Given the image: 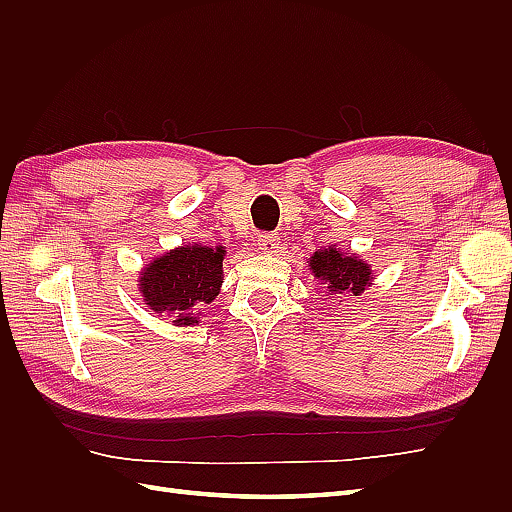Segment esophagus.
Listing matches in <instances>:
<instances>
[{
    "label": "esophagus",
    "mask_w": 512,
    "mask_h": 512,
    "mask_svg": "<svg viewBox=\"0 0 512 512\" xmlns=\"http://www.w3.org/2000/svg\"><path fill=\"white\" fill-rule=\"evenodd\" d=\"M258 250L265 252V254H277L280 250V239L275 235H260L258 237Z\"/></svg>",
    "instance_id": "obj_1"
}]
</instances>
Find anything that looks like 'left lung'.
I'll return each mask as SVG.
<instances>
[{"instance_id": "obj_1", "label": "left lung", "mask_w": 512, "mask_h": 512, "mask_svg": "<svg viewBox=\"0 0 512 512\" xmlns=\"http://www.w3.org/2000/svg\"><path fill=\"white\" fill-rule=\"evenodd\" d=\"M307 267L324 297L331 299H356L376 280L367 260L359 254H346L337 245L320 247L307 258Z\"/></svg>"}]
</instances>
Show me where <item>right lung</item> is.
Here are the masks:
<instances>
[{"mask_svg":"<svg viewBox=\"0 0 512 512\" xmlns=\"http://www.w3.org/2000/svg\"><path fill=\"white\" fill-rule=\"evenodd\" d=\"M224 256L222 245L188 243L151 258L136 280L145 307L175 327H196L222 290Z\"/></svg>","mask_w":512,"mask_h":512,"instance_id":"obj_1","label":"right lung"}]
</instances>
